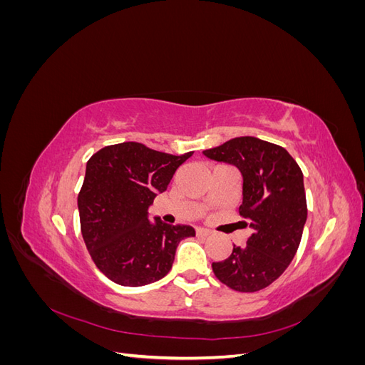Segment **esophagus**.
Here are the masks:
<instances>
[{
	"label": "esophagus",
	"mask_w": 365,
	"mask_h": 365,
	"mask_svg": "<svg viewBox=\"0 0 365 365\" xmlns=\"http://www.w3.org/2000/svg\"><path fill=\"white\" fill-rule=\"evenodd\" d=\"M196 236L207 237V236H210V231L205 230V228H196Z\"/></svg>",
	"instance_id": "34e87169"
}]
</instances>
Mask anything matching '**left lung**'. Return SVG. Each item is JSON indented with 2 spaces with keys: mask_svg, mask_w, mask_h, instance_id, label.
I'll return each mask as SVG.
<instances>
[{
  "mask_svg": "<svg viewBox=\"0 0 365 365\" xmlns=\"http://www.w3.org/2000/svg\"><path fill=\"white\" fill-rule=\"evenodd\" d=\"M233 164L242 175L239 215L252 228L247 245L212 263L220 283L257 292L277 280L300 245L307 217L303 173L284 148L256 137H236L202 152ZM245 224V225H247Z\"/></svg>",
  "mask_w": 365,
  "mask_h": 365,
  "instance_id": "8db88e82",
  "label": "left lung"
}]
</instances>
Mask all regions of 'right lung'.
Segmentation results:
<instances>
[{
    "mask_svg": "<svg viewBox=\"0 0 365 365\" xmlns=\"http://www.w3.org/2000/svg\"><path fill=\"white\" fill-rule=\"evenodd\" d=\"M193 152L170 155L135 141L96 152L86 163L77 196L81 231L96 267L121 286H143L172 268L180 240L195 236L187 225L149 222L148 208Z\"/></svg>",
    "mask_w": 365,
    "mask_h": 365,
    "instance_id": "obj_1",
    "label": "right lung"
}]
</instances>
